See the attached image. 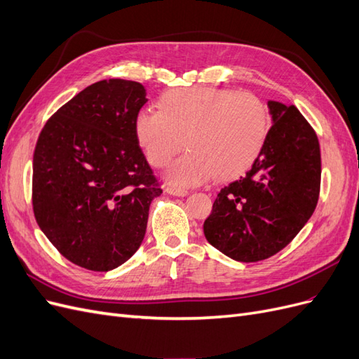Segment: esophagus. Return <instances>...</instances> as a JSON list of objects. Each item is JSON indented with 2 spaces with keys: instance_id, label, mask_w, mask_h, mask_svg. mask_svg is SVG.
Masks as SVG:
<instances>
[{
  "instance_id": "1",
  "label": "esophagus",
  "mask_w": 359,
  "mask_h": 359,
  "mask_svg": "<svg viewBox=\"0 0 359 359\" xmlns=\"http://www.w3.org/2000/svg\"><path fill=\"white\" fill-rule=\"evenodd\" d=\"M168 194H172V196H180V198H184L187 196L189 191L184 190V189H177V187H166L165 190Z\"/></svg>"
}]
</instances>
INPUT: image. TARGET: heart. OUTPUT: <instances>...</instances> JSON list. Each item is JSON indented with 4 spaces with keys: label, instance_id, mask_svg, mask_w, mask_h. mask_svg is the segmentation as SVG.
<instances>
[{
    "label": "heart",
    "instance_id": "heart-1",
    "mask_svg": "<svg viewBox=\"0 0 359 359\" xmlns=\"http://www.w3.org/2000/svg\"><path fill=\"white\" fill-rule=\"evenodd\" d=\"M157 106L136 115L135 135L154 168L168 166L182 147L189 149L168 170L175 186L240 177L266 142L271 116L255 94L186 86L163 93Z\"/></svg>",
    "mask_w": 359,
    "mask_h": 359
}]
</instances>
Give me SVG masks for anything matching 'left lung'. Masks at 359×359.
I'll return each mask as SVG.
<instances>
[{
	"mask_svg": "<svg viewBox=\"0 0 359 359\" xmlns=\"http://www.w3.org/2000/svg\"><path fill=\"white\" fill-rule=\"evenodd\" d=\"M266 142L245 177L220 190L203 223L206 241L238 262L278 253L309 222L319 199L320 149L295 106L268 100Z\"/></svg>",
	"mask_w": 359,
	"mask_h": 359,
	"instance_id": "obj_1",
	"label": "left lung"
}]
</instances>
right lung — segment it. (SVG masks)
<instances>
[{"label": "right lung", "mask_w": 359, "mask_h": 359, "mask_svg": "<svg viewBox=\"0 0 359 359\" xmlns=\"http://www.w3.org/2000/svg\"><path fill=\"white\" fill-rule=\"evenodd\" d=\"M147 102L139 82H95L60 107L39 136L36 220L58 252L82 268L115 269L144 241L149 205L163 191L135 135Z\"/></svg>", "instance_id": "1"}]
</instances>
